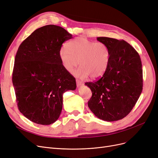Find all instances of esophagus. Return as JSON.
Instances as JSON below:
<instances>
[{"instance_id":"obj_1","label":"esophagus","mask_w":158,"mask_h":158,"mask_svg":"<svg viewBox=\"0 0 158 158\" xmlns=\"http://www.w3.org/2000/svg\"><path fill=\"white\" fill-rule=\"evenodd\" d=\"M76 84H77L78 87H80L81 85H83V83L82 82H80V81L78 80H76Z\"/></svg>"}]
</instances>
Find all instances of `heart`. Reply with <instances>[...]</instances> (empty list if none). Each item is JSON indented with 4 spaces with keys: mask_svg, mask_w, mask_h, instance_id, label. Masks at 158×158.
<instances>
[{
    "mask_svg": "<svg viewBox=\"0 0 158 158\" xmlns=\"http://www.w3.org/2000/svg\"><path fill=\"white\" fill-rule=\"evenodd\" d=\"M66 47H61L59 55L62 65L68 73H73L78 64L80 67L74 75L81 79L89 76L92 78H98L106 73L111 56L110 49L106 44L78 37L68 43Z\"/></svg>",
    "mask_w": 158,
    "mask_h": 158,
    "instance_id": "obj_1",
    "label": "heart"
}]
</instances>
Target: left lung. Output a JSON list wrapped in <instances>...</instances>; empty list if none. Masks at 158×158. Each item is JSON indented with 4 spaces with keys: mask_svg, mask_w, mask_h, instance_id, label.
<instances>
[{
    "mask_svg": "<svg viewBox=\"0 0 158 158\" xmlns=\"http://www.w3.org/2000/svg\"><path fill=\"white\" fill-rule=\"evenodd\" d=\"M106 44L111 56L103 76L94 82H86L92 92L88 106L99 119L107 122L125 117L135 106L142 91L143 80L140 57L124 40L99 37Z\"/></svg>",
    "mask_w": 158,
    "mask_h": 158,
    "instance_id": "left-lung-1",
    "label": "left lung"
}]
</instances>
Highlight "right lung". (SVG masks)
I'll list each match as a JSON object with an SVG mask.
<instances>
[{"mask_svg":"<svg viewBox=\"0 0 158 158\" xmlns=\"http://www.w3.org/2000/svg\"><path fill=\"white\" fill-rule=\"evenodd\" d=\"M73 38L64 28L47 25L38 28L20 44L14 60L12 83L20 111L38 125L59 118L63 94L76 88V80L62 65L59 52Z\"/></svg>","mask_w":158,"mask_h":158,"instance_id":"1","label":"right lung"}]
</instances>
